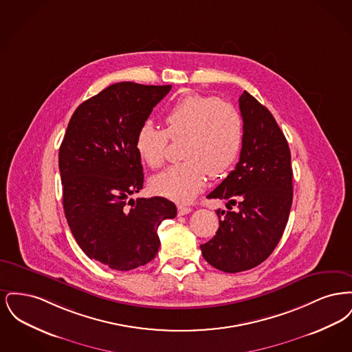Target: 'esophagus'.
<instances>
[{
  "instance_id": "obj_1",
  "label": "esophagus",
  "mask_w": 352,
  "mask_h": 352,
  "mask_svg": "<svg viewBox=\"0 0 352 352\" xmlns=\"http://www.w3.org/2000/svg\"><path fill=\"white\" fill-rule=\"evenodd\" d=\"M191 212V208L190 207H186V206H178V215L182 217V215H187Z\"/></svg>"
}]
</instances>
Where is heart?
<instances>
[{
  "label": "heart",
  "instance_id": "heart-1",
  "mask_svg": "<svg viewBox=\"0 0 352 352\" xmlns=\"http://www.w3.org/2000/svg\"><path fill=\"white\" fill-rule=\"evenodd\" d=\"M166 129L151 122L140 126L135 149L153 168L165 162L168 137H184V162L173 165L151 178V190L177 203L192 201L207 182L218 178L234 165L243 144V120L228 101L187 95L175 101L165 113Z\"/></svg>",
  "mask_w": 352,
  "mask_h": 352
}]
</instances>
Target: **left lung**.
Listing matches in <instances>:
<instances>
[{
	"mask_svg": "<svg viewBox=\"0 0 352 352\" xmlns=\"http://www.w3.org/2000/svg\"><path fill=\"white\" fill-rule=\"evenodd\" d=\"M239 107L244 122L239 162L207 195L226 199L228 211H217V234L201 245L204 260L227 273L254 268L268 258L283 237L293 201V170L284 133L268 108L247 91Z\"/></svg>",
	"mask_w": 352,
	"mask_h": 352,
	"instance_id": "obj_1",
	"label": "left lung"
}]
</instances>
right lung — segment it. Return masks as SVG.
Segmentation results:
<instances>
[{
    "label": "right lung",
    "instance_id": "add662e5",
    "mask_svg": "<svg viewBox=\"0 0 352 352\" xmlns=\"http://www.w3.org/2000/svg\"><path fill=\"white\" fill-rule=\"evenodd\" d=\"M170 89L132 82L107 87L76 108L59 149L69 230L89 258L115 270L151 261L158 226L177 217L166 198H131L144 184L135 135Z\"/></svg>",
    "mask_w": 352,
    "mask_h": 352
}]
</instances>
